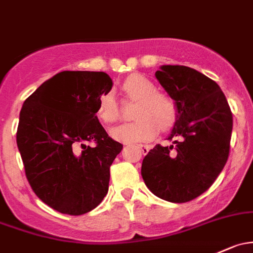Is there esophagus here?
<instances>
[{"label": "esophagus", "instance_id": "esophagus-1", "mask_svg": "<svg viewBox=\"0 0 253 253\" xmlns=\"http://www.w3.org/2000/svg\"><path fill=\"white\" fill-rule=\"evenodd\" d=\"M137 147L140 149V151H142L143 155H145V154H148V153H149V150H150V147H149V145H143V144H139V145H137Z\"/></svg>", "mask_w": 253, "mask_h": 253}]
</instances>
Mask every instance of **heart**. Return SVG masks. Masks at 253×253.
I'll return each mask as SVG.
<instances>
[{"mask_svg":"<svg viewBox=\"0 0 253 253\" xmlns=\"http://www.w3.org/2000/svg\"><path fill=\"white\" fill-rule=\"evenodd\" d=\"M122 89L128 98L139 99L134 113L138 120L113 129L115 139L125 143L147 142L155 137L159 127L162 131H169L174 126L178 118L177 104L171 97L159 93L150 80L139 74L129 75L122 84ZM97 115L105 124L120 120L119 103L111 92L100 95Z\"/></svg>","mask_w":253,"mask_h":253,"instance_id":"1","label":"heart"}]
</instances>
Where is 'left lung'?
<instances>
[{
  "mask_svg": "<svg viewBox=\"0 0 253 253\" xmlns=\"http://www.w3.org/2000/svg\"><path fill=\"white\" fill-rule=\"evenodd\" d=\"M174 100L178 119L169 139L143 159L142 177L158 198L188 203L205 193L222 172L229 156L233 114L213 80L183 65H162L155 73Z\"/></svg>",
  "mask_w": 253,
  "mask_h": 253,
  "instance_id": "1",
  "label": "left lung"
}]
</instances>
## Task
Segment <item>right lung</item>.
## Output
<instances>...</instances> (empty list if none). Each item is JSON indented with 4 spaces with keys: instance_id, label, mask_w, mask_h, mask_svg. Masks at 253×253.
Wrapping results in <instances>:
<instances>
[{
    "instance_id": "right-lung-1",
    "label": "right lung",
    "mask_w": 253,
    "mask_h": 253,
    "mask_svg": "<svg viewBox=\"0 0 253 253\" xmlns=\"http://www.w3.org/2000/svg\"><path fill=\"white\" fill-rule=\"evenodd\" d=\"M111 87L102 71H62L21 108L17 144L25 175L34 193L60 213H87L108 193L110 166L124 147L95 114L100 95Z\"/></svg>"
}]
</instances>
